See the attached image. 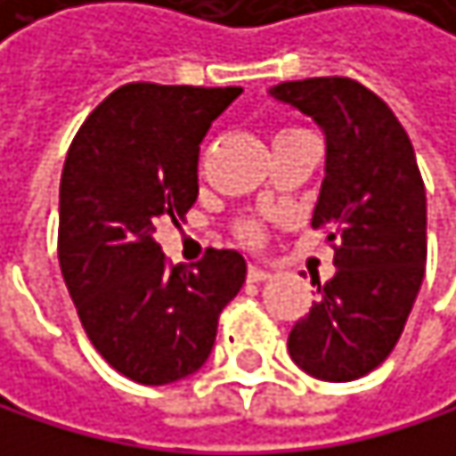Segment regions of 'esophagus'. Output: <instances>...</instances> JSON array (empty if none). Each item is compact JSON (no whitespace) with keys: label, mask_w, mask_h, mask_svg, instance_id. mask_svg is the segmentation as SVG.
<instances>
[{"label":"esophagus","mask_w":456,"mask_h":456,"mask_svg":"<svg viewBox=\"0 0 456 456\" xmlns=\"http://www.w3.org/2000/svg\"><path fill=\"white\" fill-rule=\"evenodd\" d=\"M247 277H249V282H264V280L272 277V272L269 269H261V266H249L247 269Z\"/></svg>","instance_id":"1"}]
</instances>
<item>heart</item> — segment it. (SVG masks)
Instances as JSON below:
<instances>
[{
    "label": "heart",
    "mask_w": 456,
    "mask_h": 456,
    "mask_svg": "<svg viewBox=\"0 0 456 456\" xmlns=\"http://www.w3.org/2000/svg\"><path fill=\"white\" fill-rule=\"evenodd\" d=\"M247 233H249V236H256V231H247Z\"/></svg>",
    "instance_id": "obj_1"
}]
</instances>
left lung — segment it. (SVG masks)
<instances>
[{
  "label": "left lung",
  "instance_id": "1",
  "mask_svg": "<svg viewBox=\"0 0 456 456\" xmlns=\"http://www.w3.org/2000/svg\"><path fill=\"white\" fill-rule=\"evenodd\" d=\"M269 94L326 138L313 228L334 247V277L296 321L288 354L321 380H356L397 346L427 264V195L392 108L351 78L285 81ZM315 285V282H313Z\"/></svg>",
  "mask_w": 456,
  "mask_h": 456
}]
</instances>
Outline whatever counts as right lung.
I'll use <instances>...</instances> for the list:
<instances>
[{"label": "right lung", "instance_id": "1", "mask_svg": "<svg viewBox=\"0 0 456 456\" xmlns=\"http://www.w3.org/2000/svg\"><path fill=\"white\" fill-rule=\"evenodd\" d=\"M239 86L127 84L81 125L59 184V266L100 356L125 378L166 386L207 364L247 264L209 249L168 266L154 241L198 198V151Z\"/></svg>", "mask_w": 456, "mask_h": 456}]
</instances>
